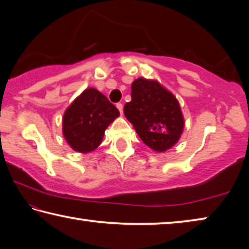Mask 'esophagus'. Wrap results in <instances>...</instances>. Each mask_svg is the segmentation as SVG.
<instances>
[{
	"label": "esophagus",
	"instance_id": "obj_1",
	"mask_svg": "<svg viewBox=\"0 0 249 249\" xmlns=\"http://www.w3.org/2000/svg\"><path fill=\"white\" fill-rule=\"evenodd\" d=\"M116 107L119 108V111H120L121 114H123V104H122V103H117V104H116Z\"/></svg>",
	"mask_w": 249,
	"mask_h": 249
}]
</instances>
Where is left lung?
Masks as SVG:
<instances>
[{
	"mask_svg": "<svg viewBox=\"0 0 249 249\" xmlns=\"http://www.w3.org/2000/svg\"><path fill=\"white\" fill-rule=\"evenodd\" d=\"M124 114L142 141L156 151L171 148L182 134L184 121L178 100L155 80H135Z\"/></svg>",
	"mask_w": 249,
	"mask_h": 249,
	"instance_id": "8db88e82",
	"label": "left lung"
}]
</instances>
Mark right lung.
Wrapping results in <instances>:
<instances>
[{
    "label": "right lung",
    "instance_id": "right-lung-1",
    "mask_svg": "<svg viewBox=\"0 0 249 249\" xmlns=\"http://www.w3.org/2000/svg\"><path fill=\"white\" fill-rule=\"evenodd\" d=\"M120 115L119 109L93 88L84 90L66 109L62 132L70 147L89 153L102 142L107 126Z\"/></svg>",
    "mask_w": 249,
    "mask_h": 249
}]
</instances>
